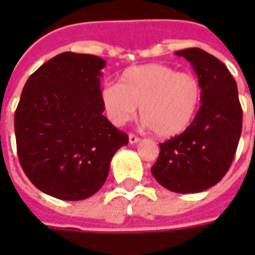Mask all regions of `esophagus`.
<instances>
[{
	"instance_id": "1",
	"label": "esophagus",
	"mask_w": 255,
	"mask_h": 255,
	"mask_svg": "<svg viewBox=\"0 0 255 255\" xmlns=\"http://www.w3.org/2000/svg\"><path fill=\"white\" fill-rule=\"evenodd\" d=\"M139 140H140V139H139L136 135H133V133H129V135H128V142H129L131 144L138 143Z\"/></svg>"
}]
</instances>
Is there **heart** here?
Instances as JSON below:
<instances>
[{"mask_svg": "<svg viewBox=\"0 0 255 255\" xmlns=\"http://www.w3.org/2000/svg\"><path fill=\"white\" fill-rule=\"evenodd\" d=\"M106 115L115 126L132 120L140 106L146 127L161 138L186 131L202 102V86L190 72H177L164 64H146L126 69L119 83L101 94Z\"/></svg>", "mask_w": 255, "mask_h": 255, "instance_id": "heart-1", "label": "heart"}]
</instances>
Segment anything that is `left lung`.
I'll return each instance as SVG.
<instances>
[{"instance_id": "obj_1", "label": "left lung", "mask_w": 255, "mask_h": 255, "mask_svg": "<svg viewBox=\"0 0 255 255\" xmlns=\"http://www.w3.org/2000/svg\"><path fill=\"white\" fill-rule=\"evenodd\" d=\"M202 86V105L190 127L160 144L151 173L162 187L194 194L213 187L230 169L242 133L238 86L224 64L202 49L176 52Z\"/></svg>"}]
</instances>
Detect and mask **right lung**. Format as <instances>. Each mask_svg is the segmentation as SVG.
<instances>
[{
    "instance_id": "obj_1",
    "label": "right lung",
    "mask_w": 255,
    "mask_h": 255,
    "mask_svg": "<svg viewBox=\"0 0 255 255\" xmlns=\"http://www.w3.org/2000/svg\"><path fill=\"white\" fill-rule=\"evenodd\" d=\"M105 60L65 52L25 82L14 113L20 165L38 190L64 201L94 195L128 136L102 113Z\"/></svg>"
}]
</instances>
